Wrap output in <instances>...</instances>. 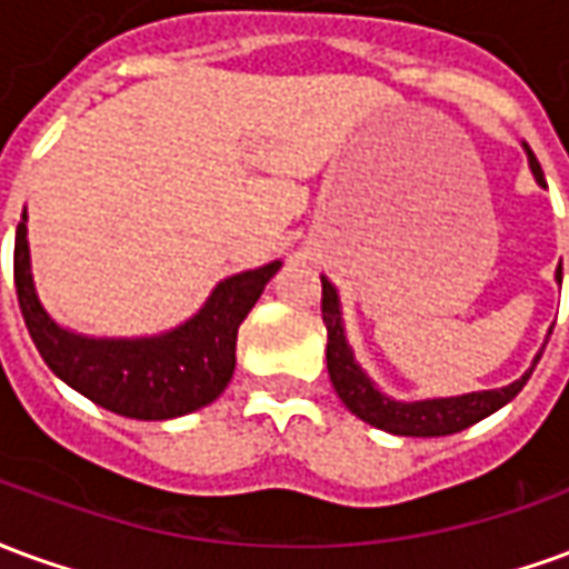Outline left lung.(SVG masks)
Listing matches in <instances>:
<instances>
[{
	"instance_id": "obj_1",
	"label": "left lung",
	"mask_w": 569,
	"mask_h": 569,
	"mask_svg": "<svg viewBox=\"0 0 569 569\" xmlns=\"http://www.w3.org/2000/svg\"><path fill=\"white\" fill-rule=\"evenodd\" d=\"M527 163H530V173L537 179L539 186L546 188V176L539 167L537 154L530 151L525 142ZM322 280V322H326V332H329V345H326V366H329V378L338 399L345 402L359 420H366L371 427L383 429V432H393V436H451L460 429L472 427L478 420H485L493 415L497 408L506 402H512L515 396L521 393V387L527 378L537 369L542 350L533 359V366L518 378V381L506 383L500 390H478V393H463V396H441V399H420V402H399L393 396L381 393L375 381H371L366 369L359 366L353 357V347L347 345L345 332V317H341V298L338 289L332 286L329 277ZM555 280L561 283V264L555 271ZM551 335V332H549Z\"/></svg>"
}]
</instances>
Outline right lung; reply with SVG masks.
<instances>
[{"label":"right lung","instance_id":"add662e5","mask_svg":"<svg viewBox=\"0 0 569 569\" xmlns=\"http://www.w3.org/2000/svg\"><path fill=\"white\" fill-rule=\"evenodd\" d=\"M283 261L240 271L216 286L203 308L176 329L142 338L72 332L36 292L27 210L14 237V286L32 345L57 378L106 411L133 420H170L219 399L237 366V329Z\"/></svg>","mask_w":569,"mask_h":569}]
</instances>
